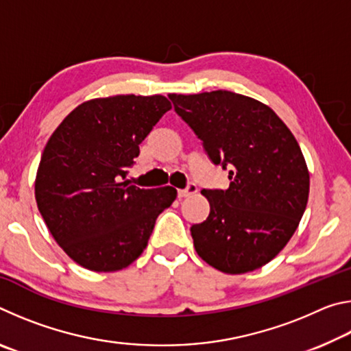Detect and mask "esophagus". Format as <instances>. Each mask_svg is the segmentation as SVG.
Here are the masks:
<instances>
[{
    "label": "esophagus",
    "mask_w": 351,
    "mask_h": 351,
    "mask_svg": "<svg viewBox=\"0 0 351 351\" xmlns=\"http://www.w3.org/2000/svg\"><path fill=\"white\" fill-rule=\"evenodd\" d=\"M197 192H198L197 184L190 182L186 189L178 190V197H180V198H187V197H192V195H195Z\"/></svg>",
    "instance_id": "esophagus-1"
}]
</instances>
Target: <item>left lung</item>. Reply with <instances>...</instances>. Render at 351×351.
Returning <instances> with one entry per match:
<instances>
[{
  "label": "left lung",
  "instance_id": "8db88e82",
  "mask_svg": "<svg viewBox=\"0 0 351 351\" xmlns=\"http://www.w3.org/2000/svg\"><path fill=\"white\" fill-rule=\"evenodd\" d=\"M203 141L210 161L229 167V187L201 190L206 221L190 228L195 251L226 274L269 263L304 215L310 173L294 134L268 105L230 91L169 94Z\"/></svg>",
  "mask_w": 351,
  "mask_h": 351
}]
</instances>
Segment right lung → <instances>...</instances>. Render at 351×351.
<instances>
[{
  "instance_id": "obj_1",
  "label": "right lung",
  "mask_w": 351,
  "mask_h": 351,
  "mask_svg": "<svg viewBox=\"0 0 351 351\" xmlns=\"http://www.w3.org/2000/svg\"><path fill=\"white\" fill-rule=\"evenodd\" d=\"M171 108L167 97L112 96L80 104L47 141L35 199L57 245L96 272L127 268L144 252L176 189H139L125 178L139 144Z\"/></svg>"
}]
</instances>
